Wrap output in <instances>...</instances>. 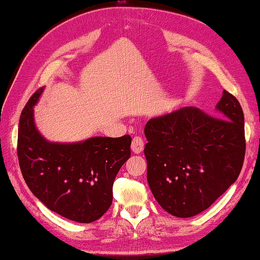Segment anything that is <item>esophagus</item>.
I'll use <instances>...</instances> for the list:
<instances>
[{"mask_svg":"<svg viewBox=\"0 0 260 260\" xmlns=\"http://www.w3.org/2000/svg\"><path fill=\"white\" fill-rule=\"evenodd\" d=\"M144 140L141 137L136 136L134 139H132V144H131V149L135 154H140L144 149Z\"/></svg>","mask_w":260,"mask_h":260,"instance_id":"1","label":"esophagus"}]
</instances>
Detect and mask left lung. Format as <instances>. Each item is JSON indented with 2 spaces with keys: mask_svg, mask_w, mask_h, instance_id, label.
<instances>
[{
  "mask_svg": "<svg viewBox=\"0 0 260 260\" xmlns=\"http://www.w3.org/2000/svg\"><path fill=\"white\" fill-rule=\"evenodd\" d=\"M216 110L221 117L185 106L150 119L145 126L149 188L173 216L204 212L241 172L246 154L242 107L223 90Z\"/></svg>",
  "mask_w": 260,
  "mask_h": 260,
  "instance_id": "8db88e82",
  "label": "left lung"
}]
</instances>
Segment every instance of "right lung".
Returning <instances> with one entry per match:
<instances>
[{"label":"right lung","mask_w":260,"mask_h":260,"mask_svg":"<svg viewBox=\"0 0 260 260\" xmlns=\"http://www.w3.org/2000/svg\"><path fill=\"white\" fill-rule=\"evenodd\" d=\"M39 88L21 112L18 159L31 192L61 216L79 223L101 218L113 200V182L131 155V137H94L75 144L47 141L34 123Z\"/></svg>","instance_id":"right-lung-1"}]
</instances>
